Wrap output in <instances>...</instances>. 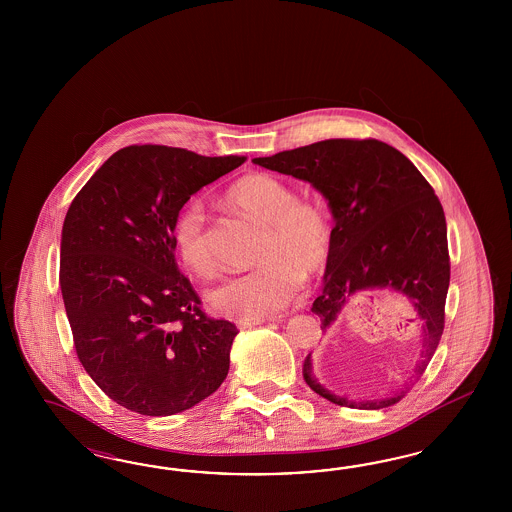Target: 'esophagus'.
<instances>
[{"label": "esophagus", "mask_w": 512, "mask_h": 512, "mask_svg": "<svg viewBox=\"0 0 512 512\" xmlns=\"http://www.w3.org/2000/svg\"><path fill=\"white\" fill-rule=\"evenodd\" d=\"M266 319H240L236 321L238 328H249V326L261 325Z\"/></svg>", "instance_id": "1"}]
</instances>
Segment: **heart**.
Wrapping results in <instances>:
<instances>
[{
    "label": "heart",
    "mask_w": 512,
    "mask_h": 512,
    "mask_svg": "<svg viewBox=\"0 0 512 512\" xmlns=\"http://www.w3.org/2000/svg\"><path fill=\"white\" fill-rule=\"evenodd\" d=\"M227 201L263 225L255 255L257 268L221 281L208 293L214 311L233 319H261L283 310L304 283V272L325 268L334 231L317 202L298 199L295 189L272 174H249L229 191ZM172 244L191 272L212 276L216 259L204 233L201 202L184 204L174 217Z\"/></svg>",
    "instance_id": "1"
}]
</instances>
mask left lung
<instances>
[{
  "instance_id": "obj_1",
  "label": "left lung",
  "mask_w": 512,
  "mask_h": 512,
  "mask_svg": "<svg viewBox=\"0 0 512 512\" xmlns=\"http://www.w3.org/2000/svg\"><path fill=\"white\" fill-rule=\"evenodd\" d=\"M255 165L310 182L325 195L334 216V240L325 285L311 311L326 330L353 298L377 289L405 296L422 325L424 373L445 328L450 259L447 221L434 187L396 148L375 139H328L270 157ZM313 392L341 407L383 409L400 402L409 387L383 400L351 402L326 390L302 366Z\"/></svg>"
}]
</instances>
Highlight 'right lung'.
Masks as SVG:
<instances>
[{
	"label": "right lung",
	"mask_w": 512,
	"mask_h": 512,
	"mask_svg": "<svg viewBox=\"0 0 512 512\" xmlns=\"http://www.w3.org/2000/svg\"><path fill=\"white\" fill-rule=\"evenodd\" d=\"M244 161L133 144L110 155L67 210L60 285L77 357L129 411H186L229 373L238 328L202 311L174 259L172 225L193 193Z\"/></svg>",
	"instance_id": "add662e5"
}]
</instances>
